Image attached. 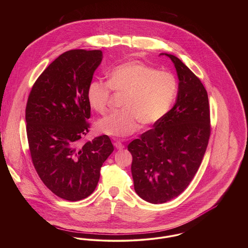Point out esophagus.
Instances as JSON below:
<instances>
[{"label":"esophagus","mask_w":248,"mask_h":248,"mask_svg":"<svg viewBox=\"0 0 248 248\" xmlns=\"http://www.w3.org/2000/svg\"><path fill=\"white\" fill-rule=\"evenodd\" d=\"M114 147L116 148V149H118V150H122V149H124V145L121 143V142L116 141L114 142Z\"/></svg>","instance_id":"esophagus-1"}]
</instances>
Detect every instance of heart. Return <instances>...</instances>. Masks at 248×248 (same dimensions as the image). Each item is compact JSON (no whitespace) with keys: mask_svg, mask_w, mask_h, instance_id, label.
<instances>
[{"mask_svg":"<svg viewBox=\"0 0 248 248\" xmlns=\"http://www.w3.org/2000/svg\"><path fill=\"white\" fill-rule=\"evenodd\" d=\"M110 89L124 93L123 109L99 119L96 128L108 137L126 138L138 130L139 122L152 125L168 112L177 95V83L170 72L157 71L139 61L126 62L108 73V83L93 81L89 84L87 100L91 108L104 113Z\"/></svg>","mask_w":248,"mask_h":248,"instance_id":"b5f03b06","label":"heart"}]
</instances>
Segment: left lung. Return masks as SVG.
I'll return each instance as SVG.
<instances>
[{
  "instance_id": "obj_1",
  "label": "left lung",
  "mask_w": 248,
  "mask_h": 248,
  "mask_svg": "<svg viewBox=\"0 0 248 248\" xmlns=\"http://www.w3.org/2000/svg\"><path fill=\"white\" fill-rule=\"evenodd\" d=\"M159 55L169 57L176 68V103L154 129L128 145L135 191L154 204L169 202L187 188L200 168L211 132L208 95L201 80L175 55Z\"/></svg>"
}]
</instances>
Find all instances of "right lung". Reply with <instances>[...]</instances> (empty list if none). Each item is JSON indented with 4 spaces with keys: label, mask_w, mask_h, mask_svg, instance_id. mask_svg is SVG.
Instances as JSON below:
<instances>
[{
    "label": "right lung",
    "mask_w": 248,
    "mask_h": 248,
    "mask_svg": "<svg viewBox=\"0 0 248 248\" xmlns=\"http://www.w3.org/2000/svg\"><path fill=\"white\" fill-rule=\"evenodd\" d=\"M102 58L101 50L64 52L38 77L27 103V135L36 172L52 193L70 202L94 191L100 168L113 152L106 135L80 143L90 128L87 89Z\"/></svg>",
    "instance_id": "1"
}]
</instances>
